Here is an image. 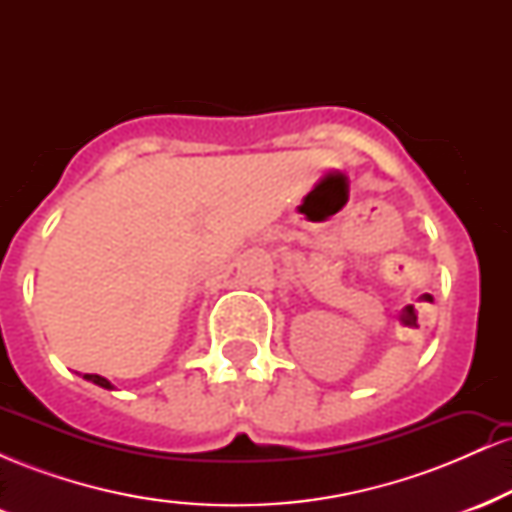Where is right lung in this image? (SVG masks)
Instances as JSON below:
<instances>
[{
  "instance_id": "add662e5",
  "label": "right lung",
  "mask_w": 512,
  "mask_h": 512,
  "mask_svg": "<svg viewBox=\"0 0 512 512\" xmlns=\"http://www.w3.org/2000/svg\"><path fill=\"white\" fill-rule=\"evenodd\" d=\"M84 378H86V380H91L93 385H101V387H105V390H113V385H110V380H105L103 375H96V373H86Z\"/></svg>"
}]
</instances>
